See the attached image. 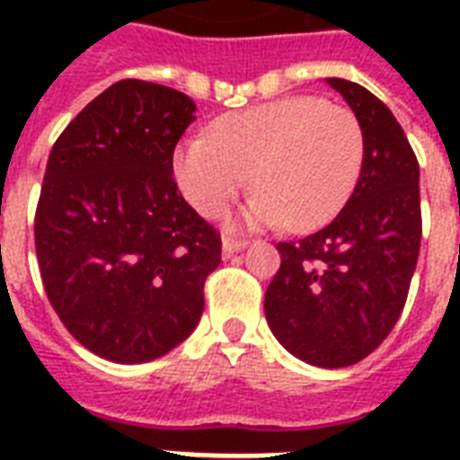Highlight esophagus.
Instances as JSON below:
<instances>
[{"mask_svg":"<svg viewBox=\"0 0 460 460\" xmlns=\"http://www.w3.org/2000/svg\"><path fill=\"white\" fill-rule=\"evenodd\" d=\"M245 245H248V241H245V238H224L222 255H224V258H226V260H229L231 255H234V252L243 251Z\"/></svg>","mask_w":460,"mask_h":460,"instance_id":"esophagus-1","label":"esophagus"}]
</instances>
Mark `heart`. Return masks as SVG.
<instances>
[{"mask_svg":"<svg viewBox=\"0 0 460 460\" xmlns=\"http://www.w3.org/2000/svg\"><path fill=\"white\" fill-rule=\"evenodd\" d=\"M363 153V128L349 107L298 95L219 119L209 138L183 140L172 166L200 215H222L251 181V226L313 231L349 202Z\"/></svg>","mask_w":460,"mask_h":460,"instance_id":"b5f03b06","label":"heart"}]
</instances>
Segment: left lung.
<instances>
[{"label":"left lung","mask_w":460,"mask_h":460,"mask_svg":"<svg viewBox=\"0 0 460 460\" xmlns=\"http://www.w3.org/2000/svg\"><path fill=\"white\" fill-rule=\"evenodd\" d=\"M327 83L360 121L363 169L334 222L277 245L265 317L296 358L349 367L385 341L406 305L422 236L420 166L382 100L343 78Z\"/></svg>","instance_id":"left-lung-1"}]
</instances>
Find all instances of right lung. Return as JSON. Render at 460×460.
<instances>
[{
	"mask_svg": "<svg viewBox=\"0 0 460 460\" xmlns=\"http://www.w3.org/2000/svg\"><path fill=\"white\" fill-rule=\"evenodd\" d=\"M195 102L119 81L64 128L47 159L35 251L47 298L75 341L114 363H147L200 322L222 241L173 181V147Z\"/></svg>",
	"mask_w": 460,
	"mask_h": 460,
	"instance_id": "add662e5",
	"label": "right lung"
}]
</instances>
